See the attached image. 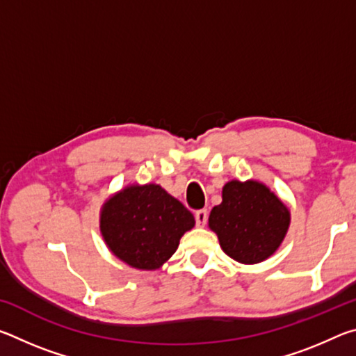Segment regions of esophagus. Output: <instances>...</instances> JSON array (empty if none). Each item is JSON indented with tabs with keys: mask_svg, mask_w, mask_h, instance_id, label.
Returning a JSON list of instances; mask_svg holds the SVG:
<instances>
[{
	"mask_svg": "<svg viewBox=\"0 0 356 356\" xmlns=\"http://www.w3.org/2000/svg\"><path fill=\"white\" fill-rule=\"evenodd\" d=\"M207 216H209V212L206 209L204 210H197V212L195 213V218H196V225L200 226V227H202V226H206V222H207Z\"/></svg>",
	"mask_w": 356,
	"mask_h": 356,
	"instance_id": "34e87169",
	"label": "esophagus"
}]
</instances>
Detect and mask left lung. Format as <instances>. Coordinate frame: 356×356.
Segmentation results:
<instances>
[{
  "label": "left lung",
  "instance_id": "obj_1",
  "mask_svg": "<svg viewBox=\"0 0 356 356\" xmlns=\"http://www.w3.org/2000/svg\"><path fill=\"white\" fill-rule=\"evenodd\" d=\"M221 197L209 216L221 250L246 265L273 256L291 226V212L275 191L259 180H229Z\"/></svg>",
  "mask_w": 356,
  "mask_h": 356
}]
</instances>
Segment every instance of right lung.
<instances>
[{
    "label": "right lung",
    "mask_w": 356,
    "mask_h": 356,
    "mask_svg": "<svg viewBox=\"0 0 356 356\" xmlns=\"http://www.w3.org/2000/svg\"><path fill=\"white\" fill-rule=\"evenodd\" d=\"M100 234L114 256L138 270H159L195 227V216L156 184H131L100 209Z\"/></svg>",
    "instance_id": "1"
}]
</instances>
